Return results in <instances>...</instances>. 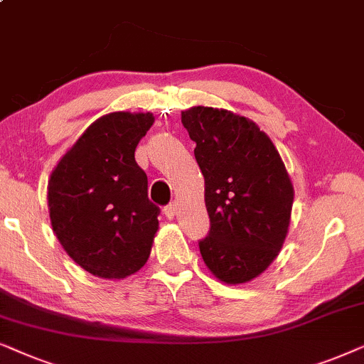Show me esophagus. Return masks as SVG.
<instances>
[{
  "label": "esophagus",
  "mask_w": 364,
  "mask_h": 364,
  "mask_svg": "<svg viewBox=\"0 0 364 364\" xmlns=\"http://www.w3.org/2000/svg\"><path fill=\"white\" fill-rule=\"evenodd\" d=\"M163 213H164V216L168 218V220H171V218L176 216V203H169V205L164 206Z\"/></svg>",
  "instance_id": "obj_1"
}]
</instances>
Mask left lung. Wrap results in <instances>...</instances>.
I'll return each instance as SVG.
<instances>
[{"label": "left lung", "instance_id": "8db88e82", "mask_svg": "<svg viewBox=\"0 0 364 364\" xmlns=\"http://www.w3.org/2000/svg\"><path fill=\"white\" fill-rule=\"evenodd\" d=\"M181 123L196 143L205 176L210 231L200 253L218 279L240 284L259 276L287 238L293 185L278 149L253 121L195 106Z\"/></svg>", "mask_w": 364, "mask_h": 364}]
</instances>
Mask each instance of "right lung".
Masks as SVG:
<instances>
[{"mask_svg":"<svg viewBox=\"0 0 364 364\" xmlns=\"http://www.w3.org/2000/svg\"><path fill=\"white\" fill-rule=\"evenodd\" d=\"M153 121L151 113L101 116L48 183L56 238L75 263L100 278H126L149 258L159 208L149 201L146 173L134 149Z\"/></svg>","mask_w":364,"mask_h":364,"instance_id":"add662e5","label":"right lung"}]
</instances>
